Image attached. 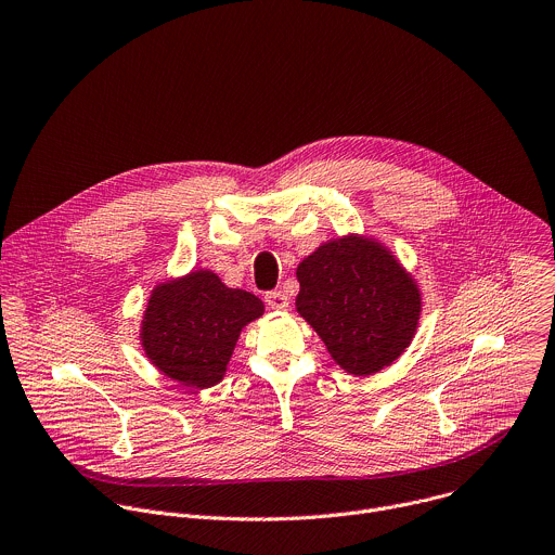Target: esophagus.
Listing matches in <instances>:
<instances>
[{
	"instance_id": "esophagus-1",
	"label": "esophagus",
	"mask_w": 555,
	"mask_h": 555,
	"mask_svg": "<svg viewBox=\"0 0 555 555\" xmlns=\"http://www.w3.org/2000/svg\"><path fill=\"white\" fill-rule=\"evenodd\" d=\"M266 302H268V307H272L276 311H283L289 307V298L283 292H268Z\"/></svg>"
}]
</instances>
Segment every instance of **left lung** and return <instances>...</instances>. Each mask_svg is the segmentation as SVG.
I'll use <instances>...</instances> for the list:
<instances>
[{
  "mask_svg": "<svg viewBox=\"0 0 555 555\" xmlns=\"http://www.w3.org/2000/svg\"><path fill=\"white\" fill-rule=\"evenodd\" d=\"M296 279V311L348 375H375L412 344L421 289L382 242L359 235L331 240L298 263Z\"/></svg>",
  "mask_w": 555,
  "mask_h": 555,
  "instance_id": "obj_1",
  "label": "left lung"
}]
</instances>
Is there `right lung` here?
Masks as SVG:
<instances>
[{"label":"right lung","mask_w":555,"mask_h":555,"mask_svg":"<svg viewBox=\"0 0 555 555\" xmlns=\"http://www.w3.org/2000/svg\"><path fill=\"white\" fill-rule=\"evenodd\" d=\"M263 309L255 294L227 287L211 270H194L152 289L141 346L165 377L205 390L224 379L242 328Z\"/></svg>","instance_id":"1"}]
</instances>
